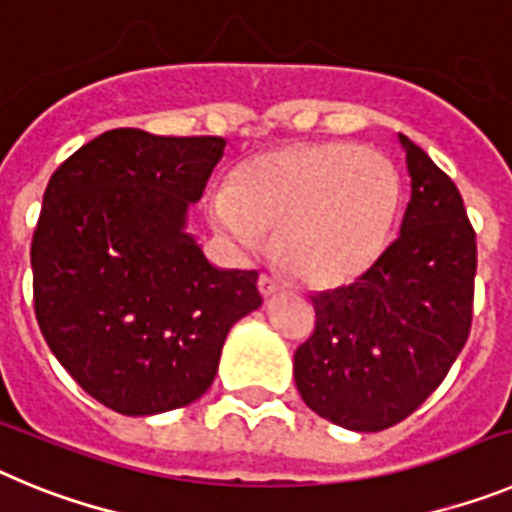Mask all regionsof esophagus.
Returning <instances> with one entry per match:
<instances>
[{"label": "esophagus", "instance_id": "obj_1", "mask_svg": "<svg viewBox=\"0 0 512 512\" xmlns=\"http://www.w3.org/2000/svg\"><path fill=\"white\" fill-rule=\"evenodd\" d=\"M259 289H261V295L271 297V295H277L279 289H282V284H279L277 279H271V277H266V274H261V277H259Z\"/></svg>", "mask_w": 512, "mask_h": 512}]
</instances>
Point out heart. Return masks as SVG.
Instances as JSON below:
<instances>
[{
  "instance_id": "heart-1",
  "label": "heart",
  "mask_w": 512,
  "mask_h": 512,
  "mask_svg": "<svg viewBox=\"0 0 512 512\" xmlns=\"http://www.w3.org/2000/svg\"><path fill=\"white\" fill-rule=\"evenodd\" d=\"M400 212V171L354 143L261 153L233 184L207 194V217L230 251H261L279 230L284 264L320 287L361 277L387 248Z\"/></svg>"
}]
</instances>
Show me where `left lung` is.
I'll list each match as a JSON object with an SVG mask.
<instances>
[{"instance_id": "1", "label": "left lung", "mask_w": 512, "mask_h": 512, "mask_svg": "<svg viewBox=\"0 0 512 512\" xmlns=\"http://www.w3.org/2000/svg\"><path fill=\"white\" fill-rule=\"evenodd\" d=\"M400 235L348 287L312 295L315 333L295 351L312 413L359 433L408 418L436 390L472 328L477 243L459 189L408 135Z\"/></svg>"}]
</instances>
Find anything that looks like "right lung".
Segmentation results:
<instances>
[{
    "label": "right lung",
    "instance_id": "obj_1",
    "mask_svg": "<svg viewBox=\"0 0 512 512\" xmlns=\"http://www.w3.org/2000/svg\"><path fill=\"white\" fill-rule=\"evenodd\" d=\"M225 140L107 130L43 194L30 248L35 315L84 392L122 415L200 400L228 330L259 310V271L217 269L187 233Z\"/></svg>",
    "mask_w": 512,
    "mask_h": 512
}]
</instances>
